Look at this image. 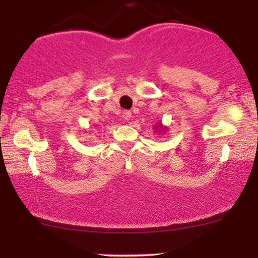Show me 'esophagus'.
Returning a JSON list of instances; mask_svg holds the SVG:
<instances>
[{"label": "esophagus", "instance_id": "1", "mask_svg": "<svg viewBox=\"0 0 258 258\" xmlns=\"http://www.w3.org/2000/svg\"><path fill=\"white\" fill-rule=\"evenodd\" d=\"M122 117L125 120H130L132 117V112L131 111H128V110H126V111H123L122 112Z\"/></svg>", "mask_w": 258, "mask_h": 258}]
</instances>
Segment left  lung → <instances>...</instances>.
Listing matches in <instances>:
<instances>
[{"label": "left lung", "mask_w": 258, "mask_h": 258, "mask_svg": "<svg viewBox=\"0 0 258 258\" xmlns=\"http://www.w3.org/2000/svg\"><path fill=\"white\" fill-rule=\"evenodd\" d=\"M158 127H159V130H165V127H164V126H162V125H161V123H160V125H159Z\"/></svg>", "instance_id": "obj_1"}]
</instances>
